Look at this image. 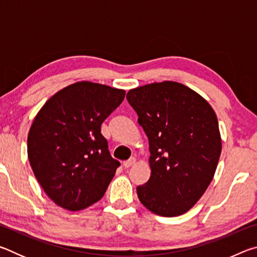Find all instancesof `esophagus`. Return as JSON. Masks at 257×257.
<instances>
[{
  "label": "esophagus",
  "mask_w": 257,
  "mask_h": 257,
  "mask_svg": "<svg viewBox=\"0 0 257 257\" xmlns=\"http://www.w3.org/2000/svg\"><path fill=\"white\" fill-rule=\"evenodd\" d=\"M135 163H136V159H135V158H130L129 160L124 161V162H123V167H124L125 169H128V168L132 167V165H134Z\"/></svg>",
  "instance_id": "esophagus-1"
}]
</instances>
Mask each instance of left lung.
Returning <instances> with one entry per match:
<instances>
[{
  "label": "left lung",
  "mask_w": 257,
  "mask_h": 257,
  "mask_svg": "<svg viewBox=\"0 0 257 257\" xmlns=\"http://www.w3.org/2000/svg\"><path fill=\"white\" fill-rule=\"evenodd\" d=\"M149 137L151 178L137 187L155 214L186 213L205 193L221 154L219 123L201 95L176 81L154 82L127 94Z\"/></svg>",
  "instance_id": "obj_1"
}]
</instances>
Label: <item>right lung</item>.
I'll return each instance as SVG.
<instances>
[{
  "mask_svg": "<svg viewBox=\"0 0 257 257\" xmlns=\"http://www.w3.org/2000/svg\"><path fill=\"white\" fill-rule=\"evenodd\" d=\"M125 92L89 81L53 95L30 127L28 159L47 196L79 211L98 202L119 161L108 152L101 124L122 103Z\"/></svg>",
  "mask_w": 257,
  "mask_h": 257,
  "instance_id": "add662e5",
  "label": "right lung"
}]
</instances>
